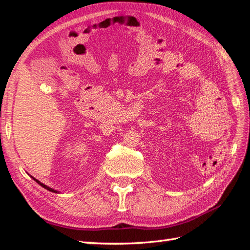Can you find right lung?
<instances>
[{
    "instance_id": "right-lung-1",
    "label": "right lung",
    "mask_w": 250,
    "mask_h": 250,
    "mask_svg": "<svg viewBox=\"0 0 250 250\" xmlns=\"http://www.w3.org/2000/svg\"><path fill=\"white\" fill-rule=\"evenodd\" d=\"M32 177H33V176H32ZM33 179H34V177H33ZM34 181H36V182L38 183V184H40L41 186H42L43 188H46V189H48L49 191H53V192H57V191H55V190H53V189H52V188H50V187H48V186H46V185H43V184H42V183H41L40 181H37L36 179H34Z\"/></svg>"
}]
</instances>
